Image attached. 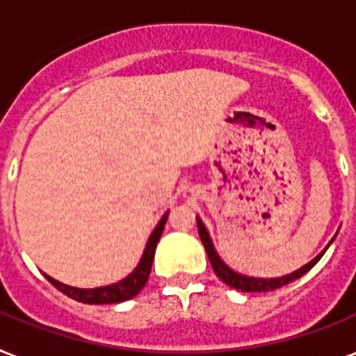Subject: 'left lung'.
Segmentation results:
<instances>
[{
	"label": "left lung",
	"instance_id": "obj_1",
	"mask_svg": "<svg viewBox=\"0 0 356 356\" xmlns=\"http://www.w3.org/2000/svg\"><path fill=\"white\" fill-rule=\"evenodd\" d=\"M196 222H198V232H200V239H202V243H204L205 251H207V257H209V262H211L213 270L217 273V277L220 281H225L226 285L232 286V289H236V291H243V292H268V291H275L279 286L289 285L292 283L294 279H300L304 273H307L312 270L313 266L317 264L321 257L325 254V251L321 252L318 257L309 262V264H305L304 268H300L298 272L291 273V275H285V277H277V279H254V277H245V275H239V273L232 272L230 268L222 262V260L218 259V254L213 249L211 239H209V234L205 230V226L202 225V220L196 218Z\"/></svg>",
	"mask_w": 356,
	"mask_h": 356
}]
</instances>
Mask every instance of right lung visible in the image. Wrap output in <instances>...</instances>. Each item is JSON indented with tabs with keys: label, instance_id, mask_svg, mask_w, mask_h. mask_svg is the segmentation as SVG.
<instances>
[{
	"label": "right lung",
	"instance_id": "right-lung-1",
	"mask_svg": "<svg viewBox=\"0 0 356 356\" xmlns=\"http://www.w3.org/2000/svg\"><path fill=\"white\" fill-rule=\"evenodd\" d=\"M165 218H168V213L158 222V226L151 234V238L147 241V247H145V252L141 260H139L138 268L128 277L118 281L115 285L99 286V289H75V286H67L64 283H58L56 279L49 277V275H47V279L51 281L52 285L56 286L58 291L64 292L65 296L77 300V302H83V304H118V302H126V300L138 296L141 289L145 286V283H147V279H149V273H151L152 259H154L158 239H160L162 232H164Z\"/></svg>",
	"mask_w": 356,
	"mask_h": 356
}]
</instances>
